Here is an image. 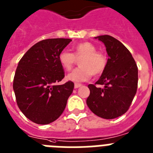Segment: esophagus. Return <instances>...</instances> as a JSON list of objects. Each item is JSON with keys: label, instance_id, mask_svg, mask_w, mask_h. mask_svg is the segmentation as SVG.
I'll use <instances>...</instances> for the list:
<instances>
[{"label": "esophagus", "instance_id": "esophagus-1", "mask_svg": "<svg viewBox=\"0 0 153 153\" xmlns=\"http://www.w3.org/2000/svg\"><path fill=\"white\" fill-rule=\"evenodd\" d=\"M82 84H79V83H75V88H78L81 87Z\"/></svg>", "mask_w": 153, "mask_h": 153}]
</instances>
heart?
Here are the masks:
<instances>
[{"mask_svg": "<svg viewBox=\"0 0 153 153\" xmlns=\"http://www.w3.org/2000/svg\"><path fill=\"white\" fill-rule=\"evenodd\" d=\"M74 53L63 50L58 55V61L63 68L70 71L79 59L80 67L74 69L67 75L68 81L75 82L88 80L91 75H99L105 70L107 66V57L105 54L97 51L95 45L90 42H82L73 48Z\"/></svg>", "mask_w": 153, "mask_h": 153, "instance_id": "b5f03b06", "label": "heart"}]
</instances>
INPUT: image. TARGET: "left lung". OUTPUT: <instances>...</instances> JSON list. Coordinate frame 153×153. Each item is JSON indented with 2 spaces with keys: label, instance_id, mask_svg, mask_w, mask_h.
Wrapping results in <instances>:
<instances>
[{
  "label": "left lung",
  "instance_id": "left-lung-1",
  "mask_svg": "<svg viewBox=\"0 0 153 153\" xmlns=\"http://www.w3.org/2000/svg\"><path fill=\"white\" fill-rule=\"evenodd\" d=\"M95 38L104 43L108 58L99 80L88 85L90 95L86 103L99 117L115 119L128 111L133 100L137 91L138 68L132 54L119 40L110 35Z\"/></svg>",
  "mask_w": 153,
  "mask_h": 153
}]
</instances>
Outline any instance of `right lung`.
Instances as JSON below:
<instances>
[{
	"mask_svg": "<svg viewBox=\"0 0 153 153\" xmlns=\"http://www.w3.org/2000/svg\"><path fill=\"white\" fill-rule=\"evenodd\" d=\"M72 40L51 38L38 42L21 58L13 88L20 110L33 123L47 125L59 118L74 89L71 81L56 85L65 77L58 55Z\"/></svg>",
	"mask_w": 153,
	"mask_h": 153,
	"instance_id": "add662e5",
	"label": "right lung"
}]
</instances>
